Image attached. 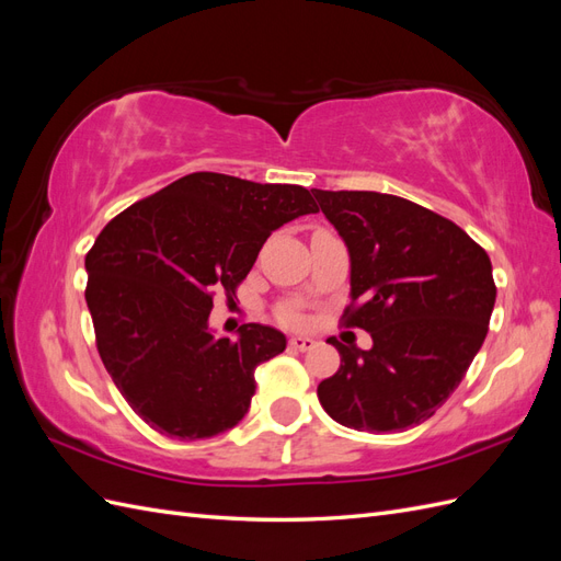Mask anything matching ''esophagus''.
<instances>
[{
  "label": "esophagus",
  "instance_id": "1",
  "mask_svg": "<svg viewBox=\"0 0 561 561\" xmlns=\"http://www.w3.org/2000/svg\"><path fill=\"white\" fill-rule=\"evenodd\" d=\"M287 346H290L293 351H311L316 346V342L311 336H293L290 342H287Z\"/></svg>",
  "mask_w": 561,
  "mask_h": 561
}]
</instances>
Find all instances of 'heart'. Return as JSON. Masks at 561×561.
Masks as SVG:
<instances>
[{
    "label": "heart",
    "instance_id": "heart-1",
    "mask_svg": "<svg viewBox=\"0 0 561 561\" xmlns=\"http://www.w3.org/2000/svg\"><path fill=\"white\" fill-rule=\"evenodd\" d=\"M297 316L295 313H285V320H295Z\"/></svg>",
    "mask_w": 561,
    "mask_h": 561
}]
</instances>
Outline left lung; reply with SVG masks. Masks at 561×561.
I'll use <instances>...</instances> for the list:
<instances>
[{
  "mask_svg": "<svg viewBox=\"0 0 561 561\" xmlns=\"http://www.w3.org/2000/svg\"><path fill=\"white\" fill-rule=\"evenodd\" d=\"M313 196L348 248L344 325L371 334L369 351L328 339L342 365L318 386L322 410L355 431L419 426L484 344L496 301L489 254L451 219L393 194Z\"/></svg>",
  "mask_w": 561,
  "mask_h": 561,
  "instance_id": "8db88e82",
  "label": "left lung"
}]
</instances>
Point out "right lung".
I'll return each mask as SVG.
<instances>
[{"instance_id":"1","label":"right lung","mask_w":561,"mask_h":561,"mask_svg":"<svg viewBox=\"0 0 561 561\" xmlns=\"http://www.w3.org/2000/svg\"><path fill=\"white\" fill-rule=\"evenodd\" d=\"M309 213L299 184L192 173L100 231L87 254L98 353L151 428L201 439L248 414L254 367L285 351V334L248 322L239 339H215L213 295L233 297L271 231Z\"/></svg>"}]
</instances>
